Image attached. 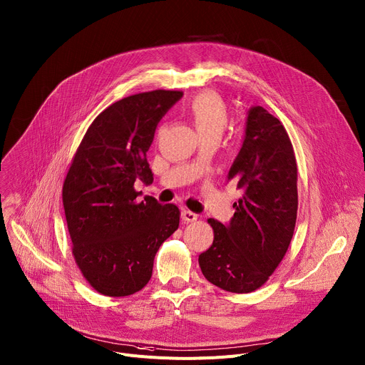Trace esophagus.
<instances>
[{"mask_svg":"<svg viewBox=\"0 0 365 365\" xmlns=\"http://www.w3.org/2000/svg\"><path fill=\"white\" fill-rule=\"evenodd\" d=\"M182 218H183L185 223H192V222H197L198 214H195L193 211H189V210H183L182 211Z\"/></svg>","mask_w":365,"mask_h":365,"instance_id":"1","label":"esophagus"}]
</instances>
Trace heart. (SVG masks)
Here are the masks:
<instances>
[{
	"label": "heart",
	"instance_id": "heart-1",
	"mask_svg": "<svg viewBox=\"0 0 365 365\" xmlns=\"http://www.w3.org/2000/svg\"><path fill=\"white\" fill-rule=\"evenodd\" d=\"M189 114L198 135L215 132L220 135L227 123V108L215 93L202 92L189 104Z\"/></svg>",
	"mask_w": 365,
	"mask_h": 365
}]
</instances>
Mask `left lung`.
Wrapping results in <instances>:
<instances>
[{"instance_id":"left-lung-1","label":"left lung","mask_w":365,"mask_h":365,"mask_svg":"<svg viewBox=\"0 0 365 365\" xmlns=\"http://www.w3.org/2000/svg\"><path fill=\"white\" fill-rule=\"evenodd\" d=\"M242 192L227 225L210 218L212 245L200 255L208 282L233 294L261 287L283 259L298 211V168L292 142L265 108L248 110L240 151L227 182Z\"/></svg>"}]
</instances>
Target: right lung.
<instances>
[{"instance_id":"1","label":"right lung","mask_w":365,"mask_h":365,"mask_svg":"<svg viewBox=\"0 0 365 365\" xmlns=\"http://www.w3.org/2000/svg\"><path fill=\"white\" fill-rule=\"evenodd\" d=\"M183 96L151 91L106 108L86 130L63 185L73 255L103 295L128 297L147 284L163 242L179 227L175 204L138 200L135 182L153 183L147 153L160 120Z\"/></svg>"}]
</instances>
